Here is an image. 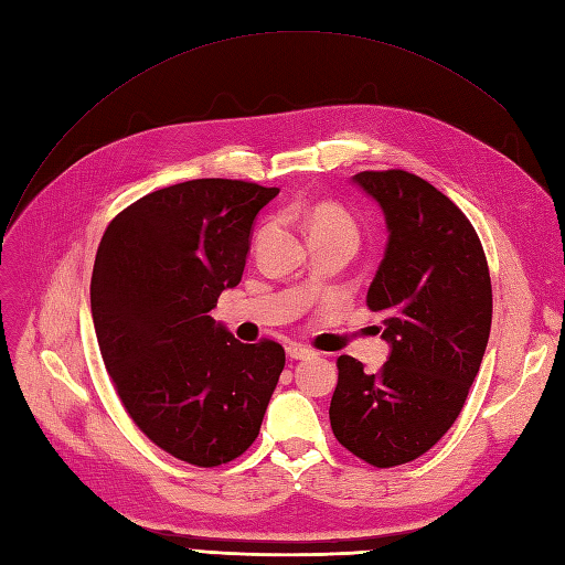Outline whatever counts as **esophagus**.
Wrapping results in <instances>:
<instances>
[{"label": "esophagus", "mask_w": 565, "mask_h": 565, "mask_svg": "<svg viewBox=\"0 0 565 565\" xmlns=\"http://www.w3.org/2000/svg\"><path fill=\"white\" fill-rule=\"evenodd\" d=\"M287 355L295 358V361H303V358H311L313 355V349L306 347V344H299V341H295V344L287 347Z\"/></svg>", "instance_id": "esophagus-1"}]
</instances>
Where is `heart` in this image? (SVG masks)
<instances>
[{
	"label": "heart",
	"mask_w": 565,
	"mask_h": 565,
	"mask_svg": "<svg viewBox=\"0 0 565 565\" xmlns=\"http://www.w3.org/2000/svg\"><path fill=\"white\" fill-rule=\"evenodd\" d=\"M306 224L309 231H344L355 235V224L347 210H341L334 202H316L313 207L306 212Z\"/></svg>",
	"instance_id": "heart-1"
}]
</instances>
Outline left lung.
Instances as JSON below:
<instances>
[{
  "instance_id": "8db88e82",
  "label": "left lung",
  "mask_w": 565,
  "mask_h": 565,
  "mask_svg": "<svg viewBox=\"0 0 565 565\" xmlns=\"http://www.w3.org/2000/svg\"><path fill=\"white\" fill-rule=\"evenodd\" d=\"M353 181L388 226L365 301L386 316L391 355L374 374L339 355L330 424L349 452L388 469L431 450L459 417L488 347L492 285L471 221L429 181L403 169Z\"/></svg>"
}]
</instances>
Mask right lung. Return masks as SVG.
<instances>
[{
    "mask_svg": "<svg viewBox=\"0 0 565 565\" xmlns=\"http://www.w3.org/2000/svg\"><path fill=\"white\" fill-rule=\"evenodd\" d=\"M278 193L254 181H183L131 202L100 237V355L131 422L185 465L241 457L285 367L278 341L243 344L207 316L241 282L254 216Z\"/></svg>",
    "mask_w": 565,
    "mask_h": 565,
    "instance_id": "1",
    "label": "right lung"
}]
</instances>
